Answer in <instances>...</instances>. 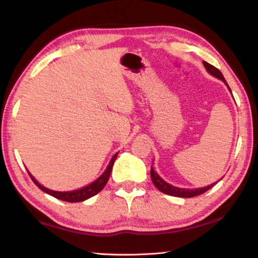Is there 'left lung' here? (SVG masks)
<instances>
[{
	"instance_id": "obj_1",
	"label": "left lung",
	"mask_w": 258,
	"mask_h": 258,
	"mask_svg": "<svg viewBox=\"0 0 258 258\" xmlns=\"http://www.w3.org/2000/svg\"><path fill=\"white\" fill-rule=\"evenodd\" d=\"M204 62V66H205V68L207 69V72L209 73V74H212L213 76H215V77H217V78H220L221 81H223L225 84H226V81H225V78H224V76L222 75V73L218 71V69L216 68V67H214V66H212L211 63H208V62H206V61H203ZM228 85V84H226ZM228 87H229V85H228ZM229 90L231 91V89L229 87ZM150 175H151V180H152V182H154V184H155V186L157 187V189H158L159 191H161L163 192V194H166V195H169V196H174V197H181V198H191V197H196V196H199V195H202V194H204V192H206L207 190H209L211 189V187L214 185V184H216V183H213V184H211V185H208V186H205V187H198V189H182V187H176V186H173L172 184H169V183H167V182H165L163 178H161L158 174H157L156 172H155V169L152 168V166H151V171H150Z\"/></svg>"
}]
</instances>
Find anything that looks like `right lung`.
I'll list each match as a JSON object with an SVG mask.
<instances>
[{
    "label": "right lung",
    "instance_id": "add662e5",
    "mask_svg": "<svg viewBox=\"0 0 258 258\" xmlns=\"http://www.w3.org/2000/svg\"><path fill=\"white\" fill-rule=\"evenodd\" d=\"M117 155H118V154H116L115 156L112 157L111 161L109 163L107 169L104 171V173L98 178L97 181H94L93 183H91V184L82 187V189L75 190V191L59 192V191H52L50 189H46V187L41 185L40 183L35 180V178L32 175H30V173L28 171L27 172H28L30 178H32L35 184L40 187L42 191H44V192H46V194H49L50 196H52V197H54L56 199H60V200H63V202H68V203H80V202H84V200L89 199L91 197H93V196L99 194V192L103 189L104 185L107 184V182L109 180V176H110V174H111L112 166H113V163H115V160L117 158Z\"/></svg>",
    "mask_w": 258,
    "mask_h": 258
}]
</instances>
